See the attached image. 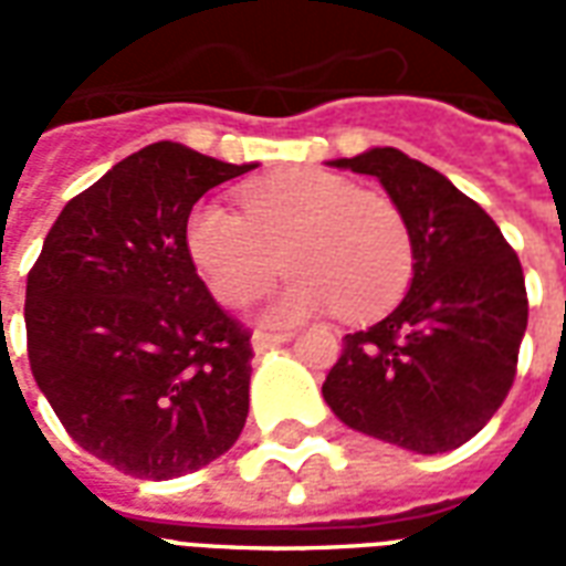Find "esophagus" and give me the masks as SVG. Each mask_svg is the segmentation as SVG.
Instances as JSON below:
<instances>
[{
	"instance_id": "obj_1",
	"label": "esophagus",
	"mask_w": 566,
	"mask_h": 566,
	"mask_svg": "<svg viewBox=\"0 0 566 566\" xmlns=\"http://www.w3.org/2000/svg\"><path fill=\"white\" fill-rule=\"evenodd\" d=\"M291 339V333H270V331H258L254 336H251V348L258 352V355H263V352H270V348H275V345H282Z\"/></svg>"
}]
</instances>
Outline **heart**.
Returning <instances> with one entry per match:
<instances>
[{"instance_id": "b5f03b06", "label": "heart", "mask_w": 566, "mask_h": 566, "mask_svg": "<svg viewBox=\"0 0 566 566\" xmlns=\"http://www.w3.org/2000/svg\"><path fill=\"white\" fill-rule=\"evenodd\" d=\"M239 209L197 206L185 227L187 254L211 296L245 306L282 266L294 282L263 318L296 321L339 308L345 318L379 315L412 275V233L403 211L379 193L321 169H291L239 190Z\"/></svg>"}]
</instances>
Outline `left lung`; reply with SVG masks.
Listing matches in <instances>:
<instances>
[{"label":"left lung","mask_w":566,"mask_h":566,"mask_svg":"<svg viewBox=\"0 0 566 566\" xmlns=\"http://www.w3.org/2000/svg\"><path fill=\"white\" fill-rule=\"evenodd\" d=\"M336 169L376 175L412 233V284L391 315L348 333L324 381L339 421L418 454L463 446L506 400L527 327L518 254L485 209L397 148Z\"/></svg>","instance_id":"1"}]
</instances>
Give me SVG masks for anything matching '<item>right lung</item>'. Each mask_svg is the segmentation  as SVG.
Here are the masks:
<instances>
[{"label": "right lung", "mask_w": 566, "mask_h": 566, "mask_svg": "<svg viewBox=\"0 0 566 566\" xmlns=\"http://www.w3.org/2000/svg\"><path fill=\"white\" fill-rule=\"evenodd\" d=\"M254 166L154 142L69 199L27 275L32 376L69 437L120 473H193L245 427L251 333L197 275L185 227Z\"/></svg>", "instance_id": "obj_1"}]
</instances>
